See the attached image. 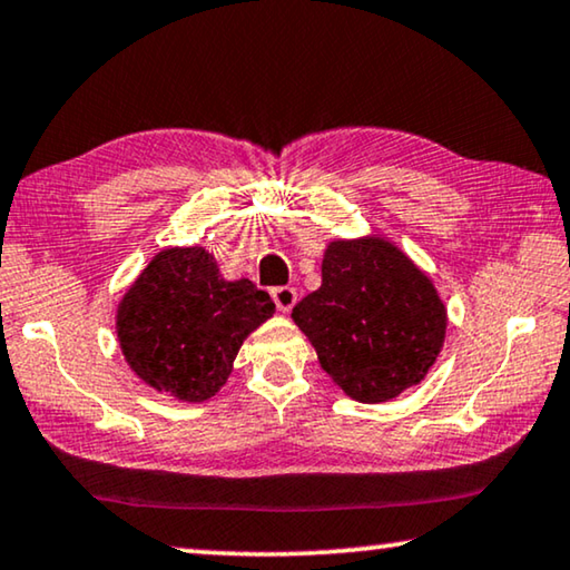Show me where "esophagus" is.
<instances>
[{
  "label": "esophagus",
  "mask_w": 570,
  "mask_h": 570,
  "mask_svg": "<svg viewBox=\"0 0 570 570\" xmlns=\"http://www.w3.org/2000/svg\"><path fill=\"white\" fill-rule=\"evenodd\" d=\"M272 301H275L277 311L291 313V311H293V305L298 303V293H295V287H291V285L272 287Z\"/></svg>",
  "instance_id": "34e87169"
}]
</instances>
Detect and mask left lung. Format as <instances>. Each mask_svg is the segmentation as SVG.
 Masks as SVG:
<instances>
[{
  "mask_svg": "<svg viewBox=\"0 0 570 570\" xmlns=\"http://www.w3.org/2000/svg\"><path fill=\"white\" fill-rule=\"evenodd\" d=\"M293 321L350 399L381 403L424 381L448 311L406 254L383 238H357L328 244L321 287L295 305Z\"/></svg>",
  "mask_w": 570,
  "mask_h": 570,
  "instance_id": "obj_1",
  "label": "left lung"
}]
</instances>
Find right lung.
I'll list each match as a JSON object with an SVG mask.
<instances>
[{
	"label": "right lung",
	"instance_id": "obj_1",
	"mask_svg": "<svg viewBox=\"0 0 570 570\" xmlns=\"http://www.w3.org/2000/svg\"><path fill=\"white\" fill-rule=\"evenodd\" d=\"M272 313L265 291L228 283L200 246L164 249L122 298L118 340L144 383L197 403L220 391L238 346Z\"/></svg>",
	"mask_w": 570,
	"mask_h": 570
}]
</instances>
